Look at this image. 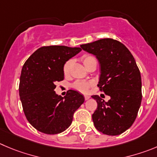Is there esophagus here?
Instances as JSON below:
<instances>
[{
	"mask_svg": "<svg viewBox=\"0 0 157 157\" xmlns=\"http://www.w3.org/2000/svg\"><path fill=\"white\" fill-rule=\"evenodd\" d=\"M90 97L88 96V95H84V99L85 100H88V99H90Z\"/></svg>",
	"mask_w": 157,
	"mask_h": 157,
	"instance_id": "1",
	"label": "esophagus"
}]
</instances>
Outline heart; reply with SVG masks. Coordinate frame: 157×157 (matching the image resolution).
Returning <instances> with one entry per match:
<instances>
[{
  "instance_id": "obj_1",
  "label": "heart",
  "mask_w": 157,
  "mask_h": 157,
  "mask_svg": "<svg viewBox=\"0 0 157 157\" xmlns=\"http://www.w3.org/2000/svg\"><path fill=\"white\" fill-rule=\"evenodd\" d=\"M81 60L84 66L87 68L88 67L89 64L92 62V61L96 60V59L94 56L89 55V54H85L81 57ZM72 59H69V60L66 61L65 63L63 66V72L65 76H68L70 73V70H71L72 67ZM91 86V83L88 81H84V80H77V81L74 82L72 84V87L74 88L75 90H78V91L82 92V93H87L88 91L89 88Z\"/></svg>"
}]
</instances>
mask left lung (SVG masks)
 Here are the masks:
<instances>
[{"instance_id": "left-lung-1", "label": "left lung", "mask_w": 157, "mask_h": 157, "mask_svg": "<svg viewBox=\"0 0 157 157\" xmlns=\"http://www.w3.org/2000/svg\"><path fill=\"white\" fill-rule=\"evenodd\" d=\"M80 47L94 55L100 63L98 87L111 98L105 101L91 96L98 103L92 115L95 128L103 134L118 136L129 128L136 120L142 101L140 71L125 45L112 39H102Z\"/></svg>"}]
</instances>
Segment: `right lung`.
<instances>
[{"mask_svg":"<svg viewBox=\"0 0 157 157\" xmlns=\"http://www.w3.org/2000/svg\"><path fill=\"white\" fill-rule=\"evenodd\" d=\"M80 51L64 45L43 46L25 63L19 96L26 118L38 131L49 135L65 131L84 102L83 95L76 90H69L63 98L54 91L56 82L64 79L63 64Z\"/></svg>","mask_w":157,"mask_h":157,"instance_id":"add662e5","label":"right lung"}]
</instances>
